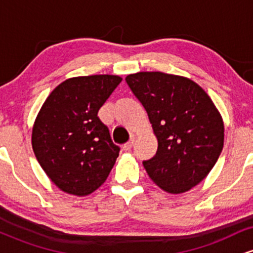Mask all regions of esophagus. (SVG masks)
I'll use <instances>...</instances> for the list:
<instances>
[{"label": "esophagus", "mask_w": 253, "mask_h": 253, "mask_svg": "<svg viewBox=\"0 0 253 253\" xmlns=\"http://www.w3.org/2000/svg\"><path fill=\"white\" fill-rule=\"evenodd\" d=\"M133 145H134V138H132V139H130V140L128 141V143L125 144L124 146H123V149H124L125 151H130V150H132Z\"/></svg>", "instance_id": "obj_1"}]
</instances>
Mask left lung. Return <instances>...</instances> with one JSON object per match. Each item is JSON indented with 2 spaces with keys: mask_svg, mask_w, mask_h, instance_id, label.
<instances>
[{
  "mask_svg": "<svg viewBox=\"0 0 253 253\" xmlns=\"http://www.w3.org/2000/svg\"><path fill=\"white\" fill-rule=\"evenodd\" d=\"M158 140L143 162L150 178L170 194L189 191L207 177L223 147V121L211 98L190 78L143 71L126 77Z\"/></svg>",
  "mask_w": 253,
  "mask_h": 253,
  "instance_id": "1",
  "label": "left lung"
}]
</instances>
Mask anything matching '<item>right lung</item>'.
Wrapping results in <instances>:
<instances>
[{
  "instance_id": "right-lung-1",
  "label": "right lung",
  "mask_w": 253,
  "mask_h": 253,
  "mask_svg": "<svg viewBox=\"0 0 253 253\" xmlns=\"http://www.w3.org/2000/svg\"><path fill=\"white\" fill-rule=\"evenodd\" d=\"M121 81L117 75L69 78L38 113L32 147L46 175L64 193H94L114 167L120 147L97 113Z\"/></svg>"
}]
</instances>
